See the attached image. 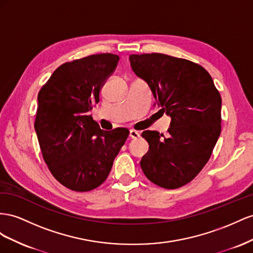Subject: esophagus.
<instances>
[{"label":"esophagus","mask_w":253,"mask_h":253,"mask_svg":"<svg viewBox=\"0 0 253 253\" xmlns=\"http://www.w3.org/2000/svg\"><path fill=\"white\" fill-rule=\"evenodd\" d=\"M129 136H130L131 139H138V138H140V132L131 129V130L129 131Z\"/></svg>","instance_id":"obj_1"}]
</instances>
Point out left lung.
Segmentation results:
<instances>
[{"label":"left lung","instance_id":"left-lung-1","mask_svg":"<svg viewBox=\"0 0 253 253\" xmlns=\"http://www.w3.org/2000/svg\"><path fill=\"white\" fill-rule=\"evenodd\" d=\"M134 74L153 92L159 112L170 118L169 135L145 130L149 149L141 169L155 184L177 189L198 175L220 134L221 97L199 64L164 54L129 56Z\"/></svg>","mask_w":253,"mask_h":253}]
</instances>
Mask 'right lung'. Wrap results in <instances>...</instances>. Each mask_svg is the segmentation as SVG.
Here are the masks:
<instances>
[{
	"label": "right lung",
	"instance_id": "1",
	"mask_svg": "<svg viewBox=\"0 0 253 253\" xmlns=\"http://www.w3.org/2000/svg\"><path fill=\"white\" fill-rule=\"evenodd\" d=\"M119 60L107 53L63 63L38 94L35 130L43 159L72 191L88 192L102 184L128 138V129L103 130L88 113Z\"/></svg>",
	"mask_w": 253,
	"mask_h": 253
}]
</instances>
